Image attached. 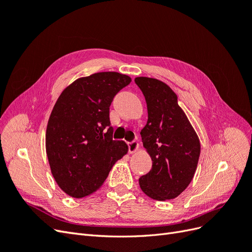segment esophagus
Returning <instances> with one entry per match:
<instances>
[{"label":"esophagus","instance_id":"34e87169","mask_svg":"<svg viewBox=\"0 0 252 252\" xmlns=\"http://www.w3.org/2000/svg\"><path fill=\"white\" fill-rule=\"evenodd\" d=\"M139 148L140 146L138 141H132L131 143H129V152H130V154H134V152L139 150Z\"/></svg>","mask_w":252,"mask_h":252}]
</instances>
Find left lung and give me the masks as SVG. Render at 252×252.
Instances as JSON below:
<instances>
[{
	"mask_svg": "<svg viewBox=\"0 0 252 252\" xmlns=\"http://www.w3.org/2000/svg\"><path fill=\"white\" fill-rule=\"evenodd\" d=\"M147 104L148 120L141 130L151 170L139 179L142 191L157 201L179 196L192 181L201 143L172 89L157 79L138 77Z\"/></svg>",
	"mask_w": 252,
	"mask_h": 252,
	"instance_id": "obj_1",
	"label": "left lung"
}]
</instances>
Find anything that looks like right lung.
Returning <instances> with one entry per match:
<instances>
[{"label":"right lung","mask_w":252,"mask_h":252,"mask_svg":"<svg viewBox=\"0 0 252 252\" xmlns=\"http://www.w3.org/2000/svg\"><path fill=\"white\" fill-rule=\"evenodd\" d=\"M131 78L116 71L79 78L60 94L46 129L51 173L63 191L75 199L100 188L117 161L128 152L112 140L109 107Z\"/></svg>","instance_id":"right-lung-1"}]
</instances>
